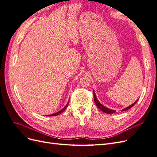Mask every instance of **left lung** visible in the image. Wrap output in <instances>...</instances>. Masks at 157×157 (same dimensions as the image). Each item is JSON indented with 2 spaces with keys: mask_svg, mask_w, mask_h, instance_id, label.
<instances>
[{
  "mask_svg": "<svg viewBox=\"0 0 157 157\" xmlns=\"http://www.w3.org/2000/svg\"><path fill=\"white\" fill-rule=\"evenodd\" d=\"M94 99L95 103H96V105H97V107H98L99 109H100L101 111H102L103 112L105 113H107V114H112V113H115V111L111 110V109H109V108L105 107V106H103V105H101V104L98 101V99H97V98H96V94H95L94 91ZM137 100H138V99H137ZM137 100L136 102H134V103H133V104H132V105H130L129 107H126V108H125V109H122V111H126V110H128V109H130L132 107H133V106H134V105H135V104L136 103V102L137 101Z\"/></svg>",
  "mask_w": 157,
  "mask_h": 157,
  "instance_id": "left-lung-1",
  "label": "left lung"
}]
</instances>
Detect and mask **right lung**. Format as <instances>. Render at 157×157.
<instances>
[{
  "mask_svg": "<svg viewBox=\"0 0 157 157\" xmlns=\"http://www.w3.org/2000/svg\"><path fill=\"white\" fill-rule=\"evenodd\" d=\"M68 105H69V101H68V103H67V105H66L62 109H61V111H58V113H54V114H52V115H48V116H56V115H59V114H61V113H63L65 109H66V108L67 107V106H68Z\"/></svg>",
  "mask_w": 157,
  "mask_h": 157,
  "instance_id": "right-lung-1",
  "label": "right lung"
}]
</instances>
